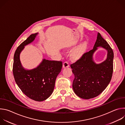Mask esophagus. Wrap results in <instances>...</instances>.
Here are the masks:
<instances>
[{
  "label": "esophagus",
  "instance_id": "obj_1",
  "mask_svg": "<svg viewBox=\"0 0 125 125\" xmlns=\"http://www.w3.org/2000/svg\"><path fill=\"white\" fill-rule=\"evenodd\" d=\"M70 66L69 63L68 62H64L63 64V68H67L69 67Z\"/></svg>",
  "mask_w": 125,
  "mask_h": 125
}]
</instances>
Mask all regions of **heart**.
Here are the masks:
<instances>
[{"label":"heart","mask_w":125,"mask_h":125,"mask_svg":"<svg viewBox=\"0 0 125 125\" xmlns=\"http://www.w3.org/2000/svg\"><path fill=\"white\" fill-rule=\"evenodd\" d=\"M87 43L83 42L74 49L70 53V57L73 60H77L81 58L86 52Z\"/></svg>","instance_id":"1"}]
</instances>
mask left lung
<instances>
[{
	"label": "left lung",
	"mask_w": 125,
	"mask_h": 125,
	"mask_svg": "<svg viewBox=\"0 0 125 125\" xmlns=\"http://www.w3.org/2000/svg\"><path fill=\"white\" fill-rule=\"evenodd\" d=\"M98 47L108 51L107 59L100 64L93 60V54ZM114 53L112 49L98 32L94 48L86 52L71 67L75 78L73 82L74 93L80 97L88 99L99 95L108 86L113 71Z\"/></svg>",
	"instance_id": "8db88e82"
}]
</instances>
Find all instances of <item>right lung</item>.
<instances>
[{"label":"right lung","mask_w":125,"mask_h":125,"mask_svg":"<svg viewBox=\"0 0 125 125\" xmlns=\"http://www.w3.org/2000/svg\"><path fill=\"white\" fill-rule=\"evenodd\" d=\"M38 33L31 34L15 51L13 73L15 81L22 92L30 98L42 101L48 98L54 90L57 76L61 72L62 62L43 59L33 69L25 70L20 60V54L24 46L33 42Z\"/></svg>","instance_id":"add662e5"}]
</instances>
